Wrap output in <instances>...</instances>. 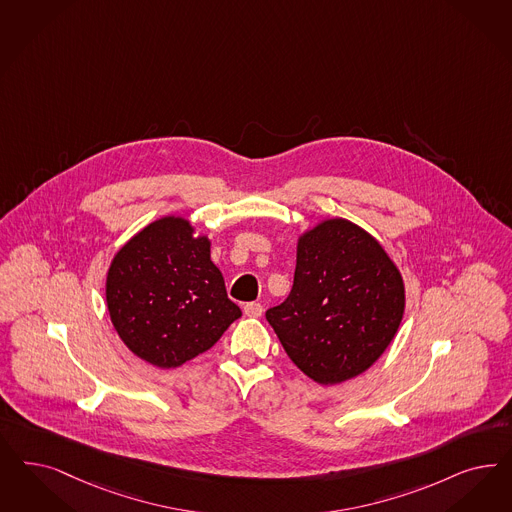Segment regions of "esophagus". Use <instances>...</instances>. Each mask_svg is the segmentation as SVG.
Instances as JSON below:
<instances>
[{
	"label": "esophagus",
	"instance_id": "esophagus-1",
	"mask_svg": "<svg viewBox=\"0 0 512 512\" xmlns=\"http://www.w3.org/2000/svg\"><path fill=\"white\" fill-rule=\"evenodd\" d=\"M263 304H259V302H247L244 304V314H246L247 318H261L263 316Z\"/></svg>",
	"mask_w": 512,
	"mask_h": 512
}]
</instances>
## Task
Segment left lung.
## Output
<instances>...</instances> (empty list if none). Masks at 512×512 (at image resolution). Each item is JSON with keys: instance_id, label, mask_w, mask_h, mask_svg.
I'll return each instance as SVG.
<instances>
[{"instance_id": "1", "label": "left lung", "mask_w": 512, "mask_h": 512, "mask_svg": "<svg viewBox=\"0 0 512 512\" xmlns=\"http://www.w3.org/2000/svg\"><path fill=\"white\" fill-rule=\"evenodd\" d=\"M405 302L403 276L371 232L325 217L299 234L293 289L266 321L300 371L336 386L388 350Z\"/></svg>"}]
</instances>
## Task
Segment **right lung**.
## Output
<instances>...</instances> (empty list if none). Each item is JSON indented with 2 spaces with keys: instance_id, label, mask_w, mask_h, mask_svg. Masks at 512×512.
Instances as JSON below:
<instances>
[{
  "instance_id": "right-lung-1",
  "label": "right lung",
  "mask_w": 512,
  "mask_h": 512,
  "mask_svg": "<svg viewBox=\"0 0 512 512\" xmlns=\"http://www.w3.org/2000/svg\"><path fill=\"white\" fill-rule=\"evenodd\" d=\"M107 312L124 346L159 369L208 352L242 316L212 261V240L164 215L119 247L107 268Z\"/></svg>"
}]
</instances>
